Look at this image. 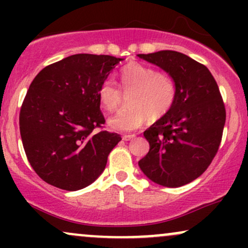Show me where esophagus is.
<instances>
[{"instance_id": "1", "label": "esophagus", "mask_w": 248, "mask_h": 248, "mask_svg": "<svg viewBox=\"0 0 248 248\" xmlns=\"http://www.w3.org/2000/svg\"><path fill=\"white\" fill-rule=\"evenodd\" d=\"M136 136L135 134H130V135H124V141H135Z\"/></svg>"}]
</instances>
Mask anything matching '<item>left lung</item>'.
I'll return each instance as SVG.
<instances>
[{"label": "left lung", "instance_id": "left-lung-1", "mask_svg": "<svg viewBox=\"0 0 248 248\" xmlns=\"http://www.w3.org/2000/svg\"><path fill=\"white\" fill-rule=\"evenodd\" d=\"M120 59L78 53L35 77L19 113V130L30 166L47 184L77 191L106 168L120 135L100 128V91Z\"/></svg>", "mask_w": 248, "mask_h": 248}]
</instances>
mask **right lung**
Listing matches in <instances>:
<instances>
[{
	"instance_id": "1",
	"label": "right lung",
	"mask_w": 248,
	"mask_h": 248,
	"mask_svg": "<svg viewBox=\"0 0 248 248\" xmlns=\"http://www.w3.org/2000/svg\"><path fill=\"white\" fill-rule=\"evenodd\" d=\"M138 57L167 72L175 87L168 112L143 133L149 152L139 167L154 183L186 186L205 171L220 144L226 115L218 85L204 65L183 53Z\"/></svg>"
}]
</instances>
